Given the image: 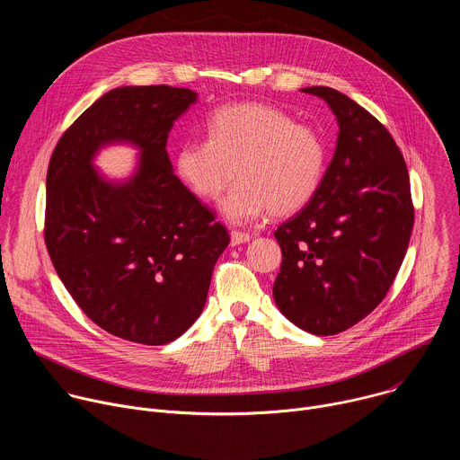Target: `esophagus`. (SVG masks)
I'll return each instance as SVG.
<instances>
[{
  "label": "esophagus",
  "mask_w": 460,
  "mask_h": 460,
  "mask_svg": "<svg viewBox=\"0 0 460 460\" xmlns=\"http://www.w3.org/2000/svg\"><path fill=\"white\" fill-rule=\"evenodd\" d=\"M249 233H243V231H231V245H238V243H243V242H249Z\"/></svg>",
  "instance_id": "esophagus-1"
}]
</instances>
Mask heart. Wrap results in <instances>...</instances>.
<instances>
[{"label":"heart","mask_w":460,"mask_h":460,"mask_svg":"<svg viewBox=\"0 0 460 460\" xmlns=\"http://www.w3.org/2000/svg\"><path fill=\"white\" fill-rule=\"evenodd\" d=\"M176 171L200 199L222 200V213L247 224L271 209L291 215L316 194L327 162L316 128L266 103H234L208 119V138L187 140L176 151Z\"/></svg>","instance_id":"obj_1"}]
</instances>
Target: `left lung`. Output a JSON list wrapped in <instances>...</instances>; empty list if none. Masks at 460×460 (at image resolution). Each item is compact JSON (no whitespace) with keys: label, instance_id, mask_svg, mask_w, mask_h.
<instances>
[{"label":"left lung","instance_id":"8db88e82","mask_svg":"<svg viewBox=\"0 0 460 460\" xmlns=\"http://www.w3.org/2000/svg\"><path fill=\"white\" fill-rule=\"evenodd\" d=\"M339 119L335 156L313 200L275 231L279 309L300 330L330 337L367 316L395 280L413 231L410 174L389 130L330 87H305Z\"/></svg>","mask_w":460,"mask_h":460}]
</instances>
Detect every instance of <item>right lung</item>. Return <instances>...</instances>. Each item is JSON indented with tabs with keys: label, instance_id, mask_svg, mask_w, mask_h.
Wrapping results in <instances>:
<instances>
[{
	"label": "right lung",
	"instance_id": "right-lung-1",
	"mask_svg": "<svg viewBox=\"0 0 460 460\" xmlns=\"http://www.w3.org/2000/svg\"><path fill=\"white\" fill-rule=\"evenodd\" d=\"M196 102L183 87H119L103 94L56 144L47 171L45 245L82 311L107 333L164 346L200 316L227 229L172 172V121ZM111 141L143 149L121 186L92 169Z\"/></svg>",
	"mask_w": 460,
	"mask_h": 460
}]
</instances>
